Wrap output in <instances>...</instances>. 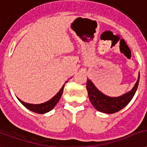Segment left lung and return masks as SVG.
Returning a JSON list of instances; mask_svg holds the SVG:
<instances>
[{"mask_svg": "<svg viewBox=\"0 0 147 147\" xmlns=\"http://www.w3.org/2000/svg\"><path fill=\"white\" fill-rule=\"evenodd\" d=\"M139 82H140V72H139L137 81L133 88L129 92L117 97L108 96L101 93L96 87L95 85L91 82V80L88 79L86 82V90L88 91V95L91 104H93V107L98 111L106 113V114H114L124 108L131 101L136 92Z\"/></svg>", "mask_w": 147, "mask_h": 147, "instance_id": "obj_1", "label": "left lung"}]
</instances>
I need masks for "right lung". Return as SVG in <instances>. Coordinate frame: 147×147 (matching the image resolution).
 <instances>
[{"instance_id": "right-lung-1", "label": "right lung", "mask_w": 147, "mask_h": 147, "mask_svg": "<svg viewBox=\"0 0 147 147\" xmlns=\"http://www.w3.org/2000/svg\"><path fill=\"white\" fill-rule=\"evenodd\" d=\"M66 82H68V81H66ZM64 87H65V84L63 86L61 89L58 91V93L54 96V97H52L51 100H49L48 101H47L45 103H43V104H28V103H26L24 101L21 100L20 99L18 98V100L20 102L21 104L26 107L27 109H29V111H33L35 113H38V114H45L47 112H49L50 111H51L53 108H54L56 104H57V102L59 101L61 96L62 95L63 90H64Z\"/></svg>"}]
</instances>
